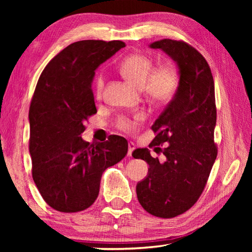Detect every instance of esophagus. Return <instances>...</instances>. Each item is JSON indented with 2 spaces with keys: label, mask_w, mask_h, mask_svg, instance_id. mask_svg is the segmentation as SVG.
Wrapping results in <instances>:
<instances>
[{
  "label": "esophagus",
  "mask_w": 252,
  "mask_h": 252,
  "mask_svg": "<svg viewBox=\"0 0 252 252\" xmlns=\"http://www.w3.org/2000/svg\"><path fill=\"white\" fill-rule=\"evenodd\" d=\"M127 147H129V151H127V156L129 157H132V152H133V150L135 149V144L132 142V141H129L127 142Z\"/></svg>",
  "instance_id": "34e87169"
}]
</instances>
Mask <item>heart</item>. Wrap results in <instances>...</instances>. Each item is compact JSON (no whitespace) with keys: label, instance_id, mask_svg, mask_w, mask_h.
I'll use <instances>...</instances> for the list:
<instances>
[{"label":"heart","instance_id":"obj_1","mask_svg":"<svg viewBox=\"0 0 252 252\" xmlns=\"http://www.w3.org/2000/svg\"><path fill=\"white\" fill-rule=\"evenodd\" d=\"M152 61L144 55L132 54L126 58L119 65V71L129 81L139 88H142V91L149 99L159 102H167L172 99L178 90V74L176 70L170 65H162L152 70ZM103 76L100 75L96 80L97 94H101L103 89ZM142 117L139 116L134 121L122 119L120 126L125 130H132Z\"/></svg>","mask_w":252,"mask_h":252}]
</instances>
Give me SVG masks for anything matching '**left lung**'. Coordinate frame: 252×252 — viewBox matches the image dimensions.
I'll return each mask as SVG.
<instances>
[{
  "label": "left lung",
  "instance_id": "obj_1",
  "mask_svg": "<svg viewBox=\"0 0 252 252\" xmlns=\"http://www.w3.org/2000/svg\"><path fill=\"white\" fill-rule=\"evenodd\" d=\"M173 60L178 67V90L151 129L150 143L165 156L163 162L147 148L132 156L149 164L147 177L136 185L143 209L160 218H173L197 202L217 158L213 133L217 122L215 82L210 66L197 50L182 41L163 39L152 42ZM164 143L160 150L157 147Z\"/></svg>",
  "mask_w": 252,
  "mask_h": 252
}]
</instances>
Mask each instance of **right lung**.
Wrapping results in <instances>:
<instances>
[{"label": "right lung", "mask_w": 252, "mask_h": 252, "mask_svg": "<svg viewBox=\"0 0 252 252\" xmlns=\"http://www.w3.org/2000/svg\"><path fill=\"white\" fill-rule=\"evenodd\" d=\"M125 46L122 41L74 42L51 60L37 81L29 111L32 177L55 210L92 206L102 173L126 155L127 141L120 135L96 143L81 136L87 119L96 113L91 90L95 70Z\"/></svg>", "instance_id": "right-lung-1"}]
</instances>
